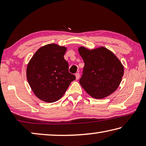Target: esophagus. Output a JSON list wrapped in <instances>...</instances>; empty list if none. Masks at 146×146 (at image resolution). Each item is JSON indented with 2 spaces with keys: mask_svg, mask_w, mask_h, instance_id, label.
Listing matches in <instances>:
<instances>
[{
  "mask_svg": "<svg viewBox=\"0 0 146 146\" xmlns=\"http://www.w3.org/2000/svg\"><path fill=\"white\" fill-rule=\"evenodd\" d=\"M79 76H80V75H79L78 73H76L75 74V77H76V80H78L79 79Z\"/></svg>",
  "mask_w": 146,
  "mask_h": 146,
  "instance_id": "esophagus-1",
  "label": "esophagus"
}]
</instances>
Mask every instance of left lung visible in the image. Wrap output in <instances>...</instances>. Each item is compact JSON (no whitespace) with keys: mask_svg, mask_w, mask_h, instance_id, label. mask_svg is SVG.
<instances>
[{"mask_svg":"<svg viewBox=\"0 0 146 146\" xmlns=\"http://www.w3.org/2000/svg\"><path fill=\"white\" fill-rule=\"evenodd\" d=\"M84 62L80 84L91 97L102 99L117 90L123 75V66L112 51L105 47L90 49L80 46Z\"/></svg>","mask_w":146,"mask_h":146,"instance_id":"obj_1","label":"left lung"}]
</instances>
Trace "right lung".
I'll list each match as a JSON object with an SVG mask.
<instances>
[{"instance_id":"obj_1","label":"right lung","mask_w":146,"mask_h":146,"mask_svg":"<svg viewBox=\"0 0 146 146\" xmlns=\"http://www.w3.org/2000/svg\"><path fill=\"white\" fill-rule=\"evenodd\" d=\"M67 48L56 44L40 47L29 60L26 68L27 80L35 95L44 102L58 100L75 76L69 73L64 58Z\"/></svg>"}]
</instances>
